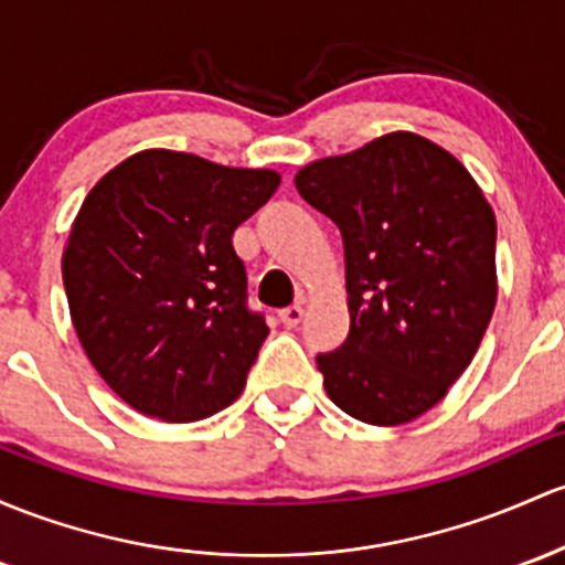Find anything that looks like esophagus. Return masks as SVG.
I'll use <instances>...</instances> for the list:
<instances>
[{
    "label": "esophagus",
    "instance_id": "esophagus-1",
    "mask_svg": "<svg viewBox=\"0 0 565 565\" xmlns=\"http://www.w3.org/2000/svg\"><path fill=\"white\" fill-rule=\"evenodd\" d=\"M301 318H305V307L294 305V307L280 309V320H282V326H288V329H296V326L301 323Z\"/></svg>",
    "mask_w": 565,
    "mask_h": 565
}]
</instances>
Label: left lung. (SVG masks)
Instances as JSON below:
<instances>
[{"label": "left lung", "mask_w": 565, "mask_h": 565, "mask_svg": "<svg viewBox=\"0 0 565 565\" xmlns=\"http://www.w3.org/2000/svg\"><path fill=\"white\" fill-rule=\"evenodd\" d=\"M296 188L344 242L350 333L315 358L326 393L372 426L415 420L493 318V210L463 163L412 131L309 163Z\"/></svg>", "instance_id": "8db88e82"}]
</instances>
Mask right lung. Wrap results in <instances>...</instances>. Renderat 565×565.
I'll return each mask as SVG.
<instances>
[{
    "mask_svg": "<svg viewBox=\"0 0 565 565\" xmlns=\"http://www.w3.org/2000/svg\"><path fill=\"white\" fill-rule=\"evenodd\" d=\"M277 185L271 169L142 150L90 188L62 260L66 301L88 361L137 412L191 423L239 398L269 326L247 307L232 234Z\"/></svg>",
    "mask_w": 565,
    "mask_h": 565,
    "instance_id": "right-lung-1",
    "label": "right lung"
}]
</instances>
